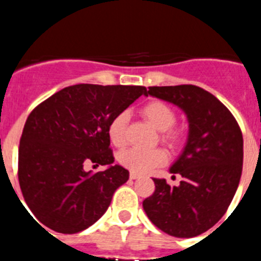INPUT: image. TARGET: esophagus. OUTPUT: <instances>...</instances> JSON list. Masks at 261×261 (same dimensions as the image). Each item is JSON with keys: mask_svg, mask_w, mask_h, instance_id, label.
I'll return each mask as SVG.
<instances>
[{"mask_svg": "<svg viewBox=\"0 0 261 261\" xmlns=\"http://www.w3.org/2000/svg\"><path fill=\"white\" fill-rule=\"evenodd\" d=\"M140 174L139 173H135V171H130V178L131 179H136V178H139Z\"/></svg>", "mask_w": 261, "mask_h": 261, "instance_id": "esophagus-1", "label": "esophagus"}]
</instances>
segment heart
<instances>
[{
	"mask_svg": "<svg viewBox=\"0 0 261 261\" xmlns=\"http://www.w3.org/2000/svg\"><path fill=\"white\" fill-rule=\"evenodd\" d=\"M142 116L147 119L157 131H160V139L170 147H177L182 140V133L173 127L177 121V116L173 108L166 102L154 100L148 102L140 109ZM128 122L127 112H121L112 118L108 126V135L110 142L117 147L125 143L126 126ZM168 160L165 151L161 148H154L151 151H144L139 148H128L118 154V161L122 166L130 169L135 173H147L153 168L164 165Z\"/></svg>",
	"mask_w": 261,
	"mask_h": 261,
	"instance_id": "obj_1",
	"label": "heart"
}]
</instances>
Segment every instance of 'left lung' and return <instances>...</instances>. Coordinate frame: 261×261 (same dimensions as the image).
Here are the masks:
<instances>
[{
  "label": "left lung",
  "instance_id": "1",
  "mask_svg": "<svg viewBox=\"0 0 261 261\" xmlns=\"http://www.w3.org/2000/svg\"><path fill=\"white\" fill-rule=\"evenodd\" d=\"M144 95L182 109L189 136L169 169L182 177L180 183L169 186L166 179L153 178L156 189L143 208L164 233L196 237L220 221L236 195L243 164L242 131L229 109L200 87H149Z\"/></svg>",
  "mask_w": 261,
  "mask_h": 261
}]
</instances>
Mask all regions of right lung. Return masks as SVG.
Here are the masks:
<instances>
[{
  "label": "right lung",
  "mask_w": 261,
  "mask_h": 261,
  "mask_svg": "<svg viewBox=\"0 0 261 261\" xmlns=\"http://www.w3.org/2000/svg\"><path fill=\"white\" fill-rule=\"evenodd\" d=\"M145 92L142 86L75 84L32 110L20 138L18 178L41 224L74 234L107 212L116 190L128 179V170L113 165L108 126ZM87 162L108 169L86 172Z\"/></svg>",
  "instance_id": "1"
}]
</instances>
